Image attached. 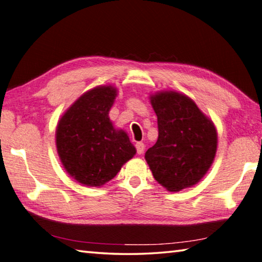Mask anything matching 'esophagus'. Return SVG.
Segmentation results:
<instances>
[{
	"label": "esophagus",
	"mask_w": 262,
	"mask_h": 262,
	"mask_svg": "<svg viewBox=\"0 0 262 262\" xmlns=\"http://www.w3.org/2000/svg\"><path fill=\"white\" fill-rule=\"evenodd\" d=\"M135 146H136L137 154H139V155H142V154H143V151H144V147H145L144 143H142V142H137V143L135 144Z\"/></svg>",
	"instance_id": "obj_1"
}]
</instances>
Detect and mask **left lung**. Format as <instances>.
I'll return each mask as SVG.
<instances>
[{"mask_svg": "<svg viewBox=\"0 0 262 262\" xmlns=\"http://www.w3.org/2000/svg\"><path fill=\"white\" fill-rule=\"evenodd\" d=\"M158 140L145 152L155 180L170 192L192 187L211 168L217 147L214 122L191 98L175 90L150 95Z\"/></svg>", "mask_w": 262, "mask_h": 262, "instance_id": "1", "label": "left lung"}]
</instances>
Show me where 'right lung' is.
Returning a JSON list of instances; mask_svg holds the SVG:
<instances>
[{
    "mask_svg": "<svg viewBox=\"0 0 262 262\" xmlns=\"http://www.w3.org/2000/svg\"><path fill=\"white\" fill-rule=\"evenodd\" d=\"M118 95L111 84L82 94L60 117L57 154L71 178L85 187H102L136 154L127 133L108 117Z\"/></svg>",
    "mask_w": 262,
    "mask_h": 262,
    "instance_id": "1",
    "label": "right lung"
}]
</instances>
